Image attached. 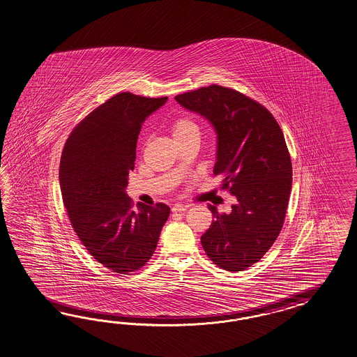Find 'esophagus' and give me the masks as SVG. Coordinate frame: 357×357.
I'll list each match as a JSON object with an SVG mask.
<instances>
[{"label":"esophagus","instance_id":"34e87169","mask_svg":"<svg viewBox=\"0 0 357 357\" xmlns=\"http://www.w3.org/2000/svg\"><path fill=\"white\" fill-rule=\"evenodd\" d=\"M185 209H187V205H184L182 202H176L172 210H173L174 213H182V211H184Z\"/></svg>","mask_w":357,"mask_h":357}]
</instances>
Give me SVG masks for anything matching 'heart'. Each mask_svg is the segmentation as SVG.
Segmentation results:
<instances>
[{
  "mask_svg": "<svg viewBox=\"0 0 357 357\" xmlns=\"http://www.w3.org/2000/svg\"><path fill=\"white\" fill-rule=\"evenodd\" d=\"M192 131L199 132V126H197L196 122L192 120L191 117H187V116L178 117L172 125V132H173L174 138L182 137V135H185V134L192 132Z\"/></svg>",
  "mask_w": 357,
  "mask_h": 357,
  "instance_id": "heart-1",
  "label": "heart"
}]
</instances>
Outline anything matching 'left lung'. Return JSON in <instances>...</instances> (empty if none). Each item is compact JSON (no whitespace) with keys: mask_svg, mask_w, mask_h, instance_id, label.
I'll return each instance as SVG.
<instances>
[{"mask_svg":"<svg viewBox=\"0 0 357 357\" xmlns=\"http://www.w3.org/2000/svg\"><path fill=\"white\" fill-rule=\"evenodd\" d=\"M175 100L214 126V175L237 199L231 214L209 205L214 220L201 236L202 248L218 267L245 270L270 250L284 226L293 167L282 130L266 107L235 89L210 85Z\"/></svg>","mask_w":357,"mask_h":357,"instance_id":"8db88e82","label":"left lung"}]
</instances>
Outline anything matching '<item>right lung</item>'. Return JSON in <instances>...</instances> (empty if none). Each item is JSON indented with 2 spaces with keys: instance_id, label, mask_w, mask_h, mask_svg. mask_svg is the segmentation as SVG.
<instances>
[{
  "instance_id": "1",
  "label": "right lung",
  "mask_w": 357,
  "mask_h": 357,
  "mask_svg": "<svg viewBox=\"0 0 357 357\" xmlns=\"http://www.w3.org/2000/svg\"><path fill=\"white\" fill-rule=\"evenodd\" d=\"M167 100L129 91L112 96L75 126L61 152L59 181L70 226L96 261L129 275L147 263L170 208L126 195L142 125Z\"/></svg>"
}]
</instances>
